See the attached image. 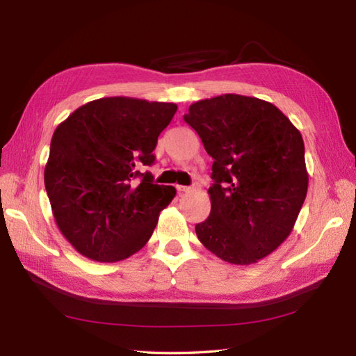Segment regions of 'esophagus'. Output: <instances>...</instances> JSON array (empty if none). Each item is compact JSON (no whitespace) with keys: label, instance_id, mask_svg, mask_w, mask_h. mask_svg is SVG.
<instances>
[{"label":"esophagus","instance_id":"esophagus-1","mask_svg":"<svg viewBox=\"0 0 356 356\" xmlns=\"http://www.w3.org/2000/svg\"><path fill=\"white\" fill-rule=\"evenodd\" d=\"M193 190V186H184V185H177V191L179 193H188V191H191Z\"/></svg>","mask_w":356,"mask_h":356}]
</instances>
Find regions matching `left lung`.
Listing matches in <instances>:
<instances>
[{
	"label": "left lung",
	"instance_id": "obj_1",
	"mask_svg": "<svg viewBox=\"0 0 356 356\" xmlns=\"http://www.w3.org/2000/svg\"><path fill=\"white\" fill-rule=\"evenodd\" d=\"M184 119L214 159L200 243L231 264L257 263L289 237L305 203L301 133L274 104L241 95L194 102Z\"/></svg>",
	"mask_w": 356,
	"mask_h": 356
}]
</instances>
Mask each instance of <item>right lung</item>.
Wrapping results in <instances>:
<instances>
[{"mask_svg":"<svg viewBox=\"0 0 356 356\" xmlns=\"http://www.w3.org/2000/svg\"><path fill=\"white\" fill-rule=\"evenodd\" d=\"M176 111L172 102L101 97L56 127L44 184L59 231L79 254L115 263L147 245L176 188L153 184L139 166L154 162Z\"/></svg>","mask_w":356,"mask_h":356,"instance_id":"add662e5","label":"right lung"}]
</instances>
